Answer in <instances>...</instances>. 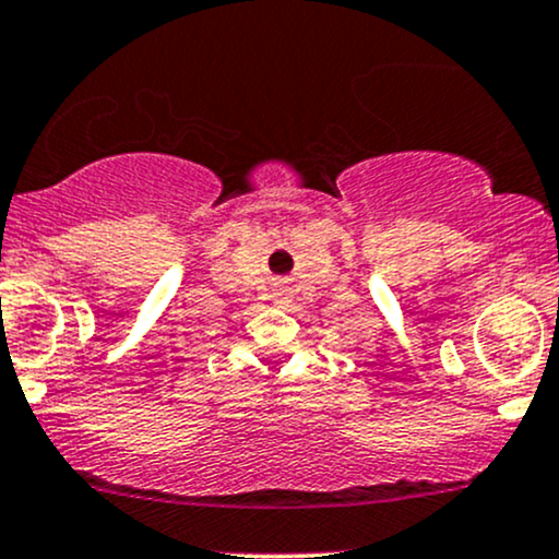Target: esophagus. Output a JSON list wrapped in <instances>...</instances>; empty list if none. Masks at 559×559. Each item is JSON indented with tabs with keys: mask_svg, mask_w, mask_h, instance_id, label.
Wrapping results in <instances>:
<instances>
[{
	"mask_svg": "<svg viewBox=\"0 0 559 559\" xmlns=\"http://www.w3.org/2000/svg\"><path fill=\"white\" fill-rule=\"evenodd\" d=\"M273 299H275V302H278V305H284L286 299H289V292H286V289H275V292H273Z\"/></svg>",
	"mask_w": 559,
	"mask_h": 559,
	"instance_id": "esophagus-1",
	"label": "esophagus"
}]
</instances>
